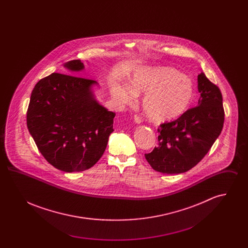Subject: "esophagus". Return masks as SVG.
<instances>
[{
    "label": "esophagus",
    "mask_w": 248,
    "mask_h": 248,
    "mask_svg": "<svg viewBox=\"0 0 248 248\" xmlns=\"http://www.w3.org/2000/svg\"><path fill=\"white\" fill-rule=\"evenodd\" d=\"M142 120L140 117H139L138 115H135L134 116V123H136V124H141Z\"/></svg>",
    "instance_id": "esophagus-1"
}]
</instances>
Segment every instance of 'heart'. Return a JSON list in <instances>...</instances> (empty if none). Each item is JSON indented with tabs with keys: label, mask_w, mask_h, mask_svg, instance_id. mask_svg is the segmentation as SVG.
I'll list each match as a JSON object with an SVG mask.
<instances>
[{
	"label": "heart",
	"mask_w": 248,
	"mask_h": 248,
	"mask_svg": "<svg viewBox=\"0 0 248 248\" xmlns=\"http://www.w3.org/2000/svg\"><path fill=\"white\" fill-rule=\"evenodd\" d=\"M129 85L115 83L112 96L123 104L132 103L145 93L141 106L145 116L155 124L173 122L183 116L194 100V87L183 73L169 67L144 68L137 71Z\"/></svg>",
	"instance_id": "b5f03b06"
}]
</instances>
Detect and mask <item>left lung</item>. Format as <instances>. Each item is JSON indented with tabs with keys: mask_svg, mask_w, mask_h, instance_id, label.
I'll list each match as a JSON object with an SVG mask.
<instances>
[{
	"mask_svg": "<svg viewBox=\"0 0 248 248\" xmlns=\"http://www.w3.org/2000/svg\"><path fill=\"white\" fill-rule=\"evenodd\" d=\"M198 106L158 129V147L145 154L155 171L173 175L189 171L209 152L224 123L222 94L203 72L197 78Z\"/></svg>",
	"mask_w": 248,
	"mask_h": 248,
	"instance_id": "8db88e82",
	"label": "left lung"
}]
</instances>
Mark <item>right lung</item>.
Masks as SVG:
<instances>
[{
	"instance_id": "obj_1",
	"label": "right lung",
	"mask_w": 248,
	"mask_h": 248,
	"mask_svg": "<svg viewBox=\"0 0 248 248\" xmlns=\"http://www.w3.org/2000/svg\"><path fill=\"white\" fill-rule=\"evenodd\" d=\"M71 75L52 73L36 83L27 112V125L50 165L71 173L91 168L106 150L115 113L95 98L98 83L77 72L81 60L63 65Z\"/></svg>"
}]
</instances>
